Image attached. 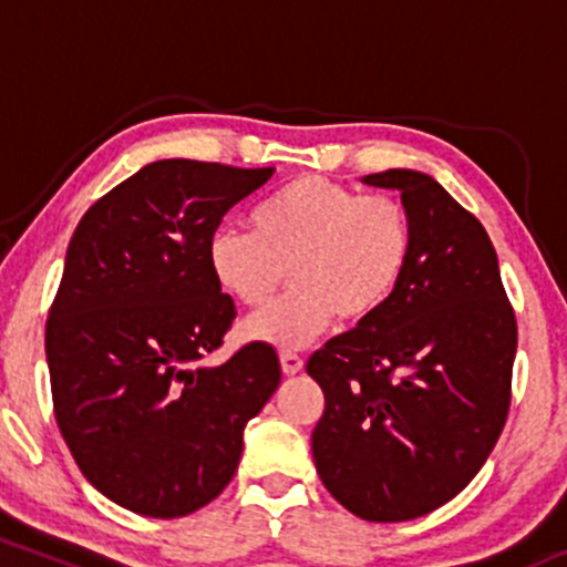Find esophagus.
<instances>
[{"mask_svg": "<svg viewBox=\"0 0 567 567\" xmlns=\"http://www.w3.org/2000/svg\"><path fill=\"white\" fill-rule=\"evenodd\" d=\"M279 362H282V373L285 375H296V373H301V370H303V357L296 354V351H290V349L279 351Z\"/></svg>", "mask_w": 567, "mask_h": 567, "instance_id": "34e87169", "label": "esophagus"}]
</instances>
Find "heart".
Listing matches in <instances>:
<instances>
[{"label":"heart","instance_id":"heart-1","mask_svg":"<svg viewBox=\"0 0 567 567\" xmlns=\"http://www.w3.org/2000/svg\"><path fill=\"white\" fill-rule=\"evenodd\" d=\"M413 258V218L392 194H360L324 175H298L252 210V229L226 226L207 245L210 271L234 301L266 306L245 322L252 341L301 349L336 317L370 320L394 298Z\"/></svg>","mask_w":567,"mask_h":567}]
</instances>
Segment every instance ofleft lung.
I'll list each match as a JSON object with an SVG mask.
<instances>
[{
    "mask_svg": "<svg viewBox=\"0 0 567 567\" xmlns=\"http://www.w3.org/2000/svg\"><path fill=\"white\" fill-rule=\"evenodd\" d=\"M362 184L402 194L413 258L379 315L306 362L324 394L311 453L351 514L405 523L458 496L496 447L517 320L483 224L432 175L386 171Z\"/></svg>",
    "mask_w": 567,
    "mask_h": 567,
    "instance_id": "obj_1",
    "label": "left lung"
}]
</instances>
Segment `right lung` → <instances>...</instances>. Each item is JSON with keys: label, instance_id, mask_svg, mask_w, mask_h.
Listing matches in <instances>:
<instances>
[{"label": "right lung", "instance_id": "add662e5", "mask_svg": "<svg viewBox=\"0 0 567 567\" xmlns=\"http://www.w3.org/2000/svg\"><path fill=\"white\" fill-rule=\"evenodd\" d=\"M275 167L159 159L84 213L44 328L55 421L84 477L146 517H184L231 483L247 421L282 370L252 341L202 365L231 330L207 245Z\"/></svg>", "mask_w": 567, "mask_h": 567}]
</instances>
